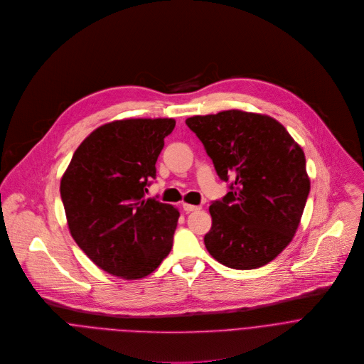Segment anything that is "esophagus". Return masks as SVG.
<instances>
[{"label":"esophagus","instance_id":"1","mask_svg":"<svg viewBox=\"0 0 364 364\" xmlns=\"http://www.w3.org/2000/svg\"><path fill=\"white\" fill-rule=\"evenodd\" d=\"M182 208H183V210H186V212H192V210H198V209H200V206L191 205V203H183V205H182Z\"/></svg>","mask_w":364,"mask_h":364}]
</instances>
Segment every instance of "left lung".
I'll return each instance as SVG.
<instances>
[{"mask_svg":"<svg viewBox=\"0 0 364 364\" xmlns=\"http://www.w3.org/2000/svg\"><path fill=\"white\" fill-rule=\"evenodd\" d=\"M230 192L209 206L203 242L225 267L254 269L291 242L310 193L306 156L267 114L225 110L186 119Z\"/></svg>","mask_w":364,"mask_h":364,"instance_id":"left-lung-1","label":"left lung"}]
</instances>
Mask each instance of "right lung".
<instances>
[{
	"mask_svg": "<svg viewBox=\"0 0 364 364\" xmlns=\"http://www.w3.org/2000/svg\"><path fill=\"white\" fill-rule=\"evenodd\" d=\"M173 119H123L93 130L65 169L60 193L70 234L103 271L139 279L172 250L179 210L144 199Z\"/></svg>",
	"mask_w": 364,
	"mask_h": 364,
	"instance_id": "add662e5",
	"label": "right lung"
}]
</instances>
